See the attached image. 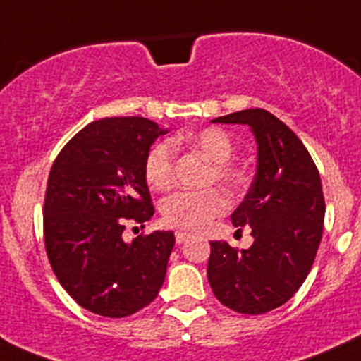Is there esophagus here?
Returning <instances> with one entry per match:
<instances>
[{"mask_svg": "<svg viewBox=\"0 0 361 361\" xmlns=\"http://www.w3.org/2000/svg\"><path fill=\"white\" fill-rule=\"evenodd\" d=\"M190 236H192L190 233H185V231H178V233H176V243L178 245L185 243V241H187Z\"/></svg>", "mask_w": 361, "mask_h": 361, "instance_id": "1", "label": "esophagus"}]
</instances>
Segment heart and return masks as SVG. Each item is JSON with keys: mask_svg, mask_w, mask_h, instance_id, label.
<instances>
[{"mask_svg": "<svg viewBox=\"0 0 361 361\" xmlns=\"http://www.w3.org/2000/svg\"><path fill=\"white\" fill-rule=\"evenodd\" d=\"M197 152L209 162L204 183L222 185L227 190H236L243 183V171L231 162L234 153V142L224 128L208 127L192 134L176 135L173 142L162 141L153 146L145 160V178L155 190H167L174 181L176 167V148ZM229 202L220 188L208 187L202 190H181L167 195L160 204L162 220L169 227L187 231H199L208 226L215 216L222 215Z\"/></svg>", "mask_w": 361, "mask_h": 361, "instance_id": "obj_1", "label": "heart"}]
</instances>
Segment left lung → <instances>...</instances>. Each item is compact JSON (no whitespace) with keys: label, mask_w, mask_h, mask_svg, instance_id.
<instances>
[{"label":"left lung","mask_w":361,"mask_h":361,"mask_svg":"<svg viewBox=\"0 0 361 361\" xmlns=\"http://www.w3.org/2000/svg\"><path fill=\"white\" fill-rule=\"evenodd\" d=\"M252 128L257 171L234 227L248 226L247 250L212 241L208 281L222 305L240 314H266L284 305L309 275L323 236L324 197L319 171L298 135L264 109H245L213 120Z\"/></svg>","instance_id":"obj_1"}]
</instances>
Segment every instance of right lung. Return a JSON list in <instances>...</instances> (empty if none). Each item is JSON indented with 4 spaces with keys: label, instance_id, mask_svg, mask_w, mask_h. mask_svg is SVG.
I'll return each mask as SVG.
<instances>
[{
    "label": "right lung",
    "instance_id": "right-lung-1",
    "mask_svg": "<svg viewBox=\"0 0 361 361\" xmlns=\"http://www.w3.org/2000/svg\"><path fill=\"white\" fill-rule=\"evenodd\" d=\"M146 118H104L86 125L56 157L44 201V241L52 271L82 309L127 317L164 284L173 231L125 243V222L155 213L145 160L159 135Z\"/></svg>",
    "mask_w": 361,
    "mask_h": 361
}]
</instances>
